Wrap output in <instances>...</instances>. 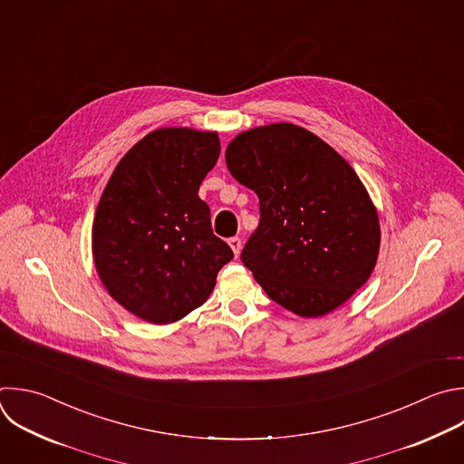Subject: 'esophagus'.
I'll list each match as a JSON object with an SVG mask.
<instances>
[{
    "label": "esophagus",
    "mask_w": 464,
    "mask_h": 464,
    "mask_svg": "<svg viewBox=\"0 0 464 464\" xmlns=\"http://www.w3.org/2000/svg\"><path fill=\"white\" fill-rule=\"evenodd\" d=\"M227 244H229V247L233 249V255L238 256V255H240V249H242V240H240L238 237H233V238L227 240Z\"/></svg>",
    "instance_id": "34e87169"
}]
</instances>
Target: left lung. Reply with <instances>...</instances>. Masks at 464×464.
I'll use <instances>...</instances> for the list:
<instances>
[{"label":"left lung","mask_w":464,"mask_h":464,"mask_svg":"<svg viewBox=\"0 0 464 464\" xmlns=\"http://www.w3.org/2000/svg\"><path fill=\"white\" fill-rule=\"evenodd\" d=\"M226 164L260 200L240 260L271 300L298 317H323L366 284L381 247L379 215L334 147L304 127L271 123L237 134Z\"/></svg>","instance_id":"8db88e82"}]
</instances>
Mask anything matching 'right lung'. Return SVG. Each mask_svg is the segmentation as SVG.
Here are the masks:
<instances>
[{"mask_svg": "<svg viewBox=\"0 0 464 464\" xmlns=\"http://www.w3.org/2000/svg\"><path fill=\"white\" fill-rule=\"evenodd\" d=\"M218 154L217 132L162 127L123 154L102 193L94 266L107 293L141 321L171 324L189 315L233 258L198 197Z\"/></svg>", "mask_w": 464, "mask_h": 464, "instance_id": "add662e5", "label": "right lung"}]
</instances>
